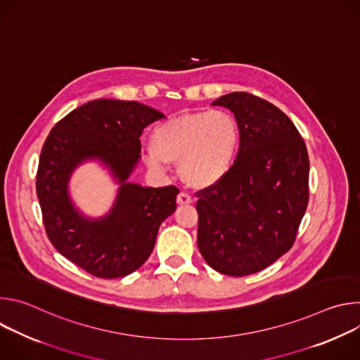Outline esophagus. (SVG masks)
Here are the masks:
<instances>
[{
    "label": "esophagus",
    "instance_id": "1",
    "mask_svg": "<svg viewBox=\"0 0 360 360\" xmlns=\"http://www.w3.org/2000/svg\"><path fill=\"white\" fill-rule=\"evenodd\" d=\"M176 202H178V205H189L192 202V198L186 192H179L176 196Z\"/></svg>",
    "mask_w": 360,
    "mask_h": 360
}]
</instances>
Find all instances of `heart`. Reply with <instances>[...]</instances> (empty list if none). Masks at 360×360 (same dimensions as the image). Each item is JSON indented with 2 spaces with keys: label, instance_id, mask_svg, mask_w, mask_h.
<instances>
[{
  "label": "heart",
  "instance_id": "1",
  "mask_svg": "<svg viewBox=\"0 0 360 360\" xmlns=\"http://www.w3.org/2000/svg\"><path fill=\"white\" fill-rule=\"evenodd\" d=\"M149 145L150 169L162 171L165 162H179L184 182L203 189L229 172L239 146V127L235 117L222 110L186 112L153 128Z\"/></svg>",
  "mask_w": 360,
  "mask_h": 360
}]
</instances>
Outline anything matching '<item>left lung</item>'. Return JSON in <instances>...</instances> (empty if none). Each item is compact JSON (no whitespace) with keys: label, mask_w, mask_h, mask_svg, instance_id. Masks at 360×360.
I'll return each instance as SVG.
<instances>
[{"label":"left lung","mask_w":360,"mask_h":360,"mask_svg":"<svg viewBox=\"0 0 360 360\" xmlns=\"http://www.w3.org/2000/svg\"><path fill=\"white\" fill-rule=\"evenodd\" d=\"M212 105L233 112L239 150L224 179L196 192L198 248L217 272L246 276L292 248L309 200V157L293 122L271 102L231 92Z\"/></svg>","instance_id":"left-lung-1"}]
</instances>
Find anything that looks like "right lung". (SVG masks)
<instances>
[{
	"label": "right lung",
	"instance_id": "1",
	"mask_svg": "<svg viewBox=\"0 0 360 360\" xmlns=\"http://www.w3.org/2000/svg\"><path fill=\"white\" fill-rule=\"evenodd\" d=\"M162 118L136 101L102 98L71 111L45 139L37 195L46 236L67 259L96 278H122L142 266L160 225L176 210V186L127 181L141 158L143 128ZM88 159H99L120 184L112 211L98 220L84 217L68 193L73 169Z\"/></svg>",
	"mask_w": 360,
	"mask_h": 360
}]
</instances>
